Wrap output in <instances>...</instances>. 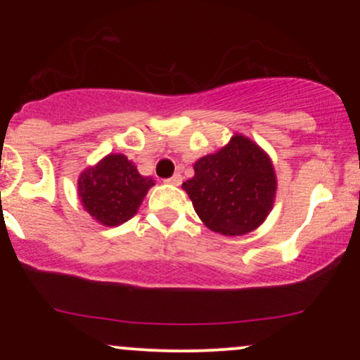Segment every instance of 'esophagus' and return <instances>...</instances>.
Returning <instances> with one entry per match:
<instances>
[{"label":"esophagus","instance_id":"obj_1","mask_svg":"<svg viewBox=\"0 0 360 360\" xmlns=\"http://www.w3.org/2000/svg\"><path fill=\"white\" fill-rule=\"evenodd\" d=\"M181 181H183V177H181V174H174V176L169 177V179L164 181V183L172 184V186H179V184H181Z\"/></svg>","mask_w":360,"mask_h":360}]
</instances>
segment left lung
<instances>
[{
  "mask_svg": "<svg viewBox=\"0 0 360 360\" xmlns=\"http://www.w3.org/2000/svg\"><path fill=\"white\" fill-rule=\"evenodd\" d=\"M183 183L194 212L213 232L245 235L266 220L274 205V166L257 143L233 135L225 147L194 162Z\"/></svg>",
  "mask_w": 360,
  "mask_h": 360,
  "instance_id": "1",
  "label": "left lung"
}]
</instances>
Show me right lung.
<instances>
[{
  "label": "right lung",
  "mask_w": 360,
  "mask_h": 360,
  "mask_svg": "<svg viewBox=\"0 0 360 360\" xmlns=\"http://www.w3.org/2000/svg\"><path fill=\"white\" fill-rule=\"evenodd\" d=\"M152 177L139 174L123 154H110L96 166L88 167L77 181V194L84 210L106 226H118L137 213Z\"/></svg>",
  "instance_id": "1"
}]
</instances>
